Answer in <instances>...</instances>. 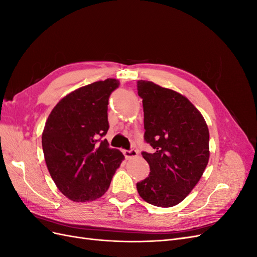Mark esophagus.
I'll list each match as a JSON object with an SVG mask.
<instances>
[{
    "label": "esophagus",
    "instance_id": "esophagus-1",
    "mask_svg": "<svg viewBox=\"0 0 257 257\" xmlns=\"http://www.w3.org/2000/svg\"><path fill=\"white\" fill-rule=\"evenodd\" d=\"M123 154H124V157H125L126 159H132V158L137 157L138 152L135 149H130V150H124Z\"/></svg>",
    "mask_w": 257,
    "mask_h": 257
}]
</instances>
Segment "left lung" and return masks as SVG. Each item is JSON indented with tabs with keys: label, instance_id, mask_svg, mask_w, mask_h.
Listing matches in <instances>:
<instances>
[{
	"label": "left lung",
	"instance_id": "8db88e82",
	"mask_svg": "<svg viewBox=\"0 0 257 257\" xmlns=\"http://www.w3.org/2000/svg\"><path fill=\"white\" fill-rule=\"evenodd\" d=\"M143 98L145 142L143 151L150 174L137 182L141 197L153 206L173 207L189 195L209 161V131L205 119L178 92L151 81H137Z\"/></svg>",
	"mask_w": 257,
	"mask_h": 257
}]
</instances>
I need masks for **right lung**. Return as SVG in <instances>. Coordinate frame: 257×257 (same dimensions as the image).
Segmentation results:
<instances>
[{"mask_svg":"<svg viewBox=\"0 0 257 257\" xmlns=\"http://www.w3.org/2000/svg\"><path fill=\"white\" fill-rule=\"evenodd\" d=\"M120 82L109 78L69 93L50 112L42 136L46 164L58 189L74 201L103 196L124 155L103 139L108 100Z\"/></svg>","mask_w":257,"mask_h":257,"instance_id":"right-lung-1","label":"right lung"}]
</instances>
